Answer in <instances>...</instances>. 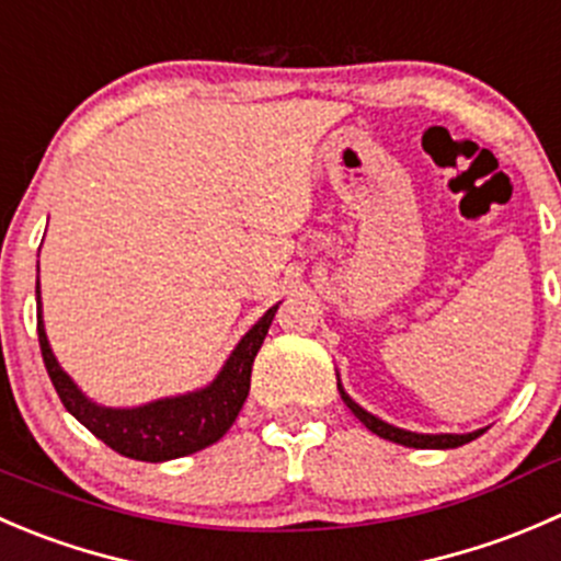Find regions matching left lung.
Returning a JSON list of instances; mask_svg holds the SVG:
<instances>
[{"label":"left lung","mask_w":561,"mask_h":561,"mask_svg":"<svg viewBox=\"0 0 561 561\" xmlns=\"http://www.w3.org/2000/svg\"><path fill=\"white\" fill-rule=\"evenodd\" d=\"M337 390H341L343 403L352 409L354 417H357L359 423L365 425V428L374 431V434L381 436V439L398 442V445H403V447H417V450H450V447L467 445V442L477 439V436L482 434V431H474V434H412V431H403V428H396V425H387L385 420L374 417V414L365 412L363 407H357V403H354L352 398L343 392L341 381H337Z\"/></svg>","instance_id":"1"}]
</instances>
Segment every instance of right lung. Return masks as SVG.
<instances>
[{"instance_id": "1", "label": "right lung", "mask_w": 561, "mask_h": 561, "mask_svg": "<svg viewBox=\"0 0 561 561\" xmlns=\"http://www.w3.org/2000/svg\"><path fill=\"white\" fill-rule=\"evenodd\" d=\"M37 310H41V280H37ZM275 310H278V305L270 308L248 330V335L237 343V348L226 359L224 370L213 385L198 392L163 398V401L138 409H105L87 401L51 354L41 313H37V337H41L43 363H46L54 390H57L65 409L119 456L133 458V461L160 463L204 450L231 428L242 403H245L248 390H251L253 359H256L259 348L267 337Z\"/></svg>"}]
</instances>
